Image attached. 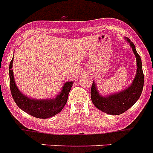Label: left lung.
I'll list each match as a JSON object with an SVG mask.
<instances>
[{"label":"left lung","mask_w":153,"mask_h":153,"mask_svg":"<svg viewBox=\"0 0 153 153\" xmlns=\"http://www.w3.org/2000/svg\"><path fill=\"white\" fill-rule=\"evenodd\" d=\"M126 40L129 41L132 47L137 63L136 75L132 85L129 88L120 93L113 94L107 97H103L99 94L95 83L93 82L90 91L92 102L94 104V106L101 111L110 115L122 114L128 110L131 106H133L141 96L144 85V75L142 67L141 58L136 52L133 43L131 42L129 39L127 38Z\"/></svg>","instance_id":"left-lung-1"}]
</instances>
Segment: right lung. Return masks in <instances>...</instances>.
I'll return each instance as SVG.
<instances>
[{"label": "right lung", "mask_w": 153, "mask_h": 153, "mask_svg": "<svg viewBox=\"0 0 153 153\" xmlns=\"http://www.w3.org/2000/svg\"><path fill=\"white\" fill-rule=\"evenodd\" d=\"M13 59L10 63V89L13 100L19 108L32 117L40 119H47L53 117L61 111L67 103L69 93L72 87L73 82H67L64 84L61 93L53 100H33L22 94L17 88L14 81L12 70Z\"/></svg>", "instance_id": "add662e5"}]
</instances>
